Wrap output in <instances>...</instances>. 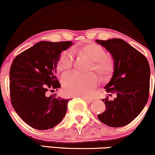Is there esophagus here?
I'll use <instances>...</instances> for the list:
<instances>
[{
	"instance_id": "obj_1",
	"label": "esophagus",
	"mask_w": 155,
	"mask_h": 155,
	"mask_svg": "<svg viewBox=\"0 0 155 155\" xmlns=\"http://www.w3.org/2000/svg\"><path fill=\"white\" fill-rule=\"evenodd\" d=\"M82 99H84V101H86L87 103H92L93 101V99H90V98H87V97H82Z\"/></svg>"
}]
</instances>
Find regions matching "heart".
I'll return each mask as SVG.
<instances>
[{"label":"heart","instance_id":"b5f03b06","mask_svg":"<svg viewBox=\"0 0 155 155\" xmlns=\"http://www.w3.org/2000/svg\"><path fill=\"white\" fill-rule=\"evenodd\" d=\"M74 51L86 57L93 62L92 70L97 73L101 80H107L114 71V63L107 58L105 50L96 44H87L80 48H74ZM73 64V56L71 51H65L59 56L56 68L61 73L71 71ZM97 80L94 74L79 75L70 74L63 78L62 83L65 94L70 96L87 97L96 86Z\"/></svg>","mask_w":155,"mask_h":155}]
</instances>
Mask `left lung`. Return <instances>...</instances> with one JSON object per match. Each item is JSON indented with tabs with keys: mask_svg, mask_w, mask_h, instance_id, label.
Segmentation results:
<instances>
[{
	"mask_svg": "<svg viewBox=\"0 0 155 155\" xmlns=\"http://www.w3.org/2000/svg\"><path fill=\"white\" fill-rule=\"evenodd\" d=\"M113 57L114 71L105 86L106 92L116 97L103 99L106 111L97 116L108 126L118 128L132 122L140 114L149 98L150 68L147 59L120 39L96 40ZM111 95V94H109Z\"/></svg>",
	"mask_w": 155,
	"mask_h": 155,
	"instance_id": "left-lung-1",
	"label": "left lung"
}]
</instances>
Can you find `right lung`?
<instances>
[{
	"label": "right lung",
	"mask_w": 155,
	"mask_h": 155,
	"mask_svg": "<svg viewBox=\"0 0 155 155\" xmlns=\"http://www.w3.org/2000/svg\"><path fill=\"white\" fill-rule=\"evenodd\" d=\"M73 42L40 41L18 55L10 69L12 107L31 128L48 130L57 126L66 114L70 99L48 96L61 87L56 77L61 52Z\"/></svg>",
	"instance_id": "right-lung-1"
}]
</instances>
